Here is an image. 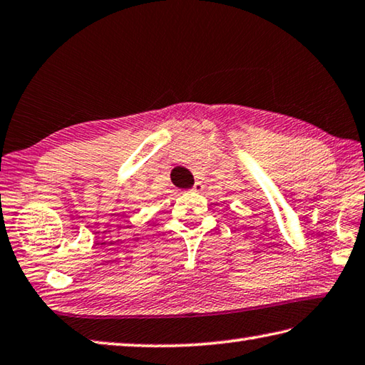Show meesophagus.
I'll list each match as a JSON object with an SVG mask.
<instances>
[{
	"label": "esophagus",
	"mask_w": 365,
	"mask_h": 365,
	"mask_svg": "<svg viewBox=\"0 0 365 365\" xmlns=\"http://www.w3.org/2000/svg\"><path fill=\"white\" fill-rule=\"evenodd\" d=\"M202 188H204V185H202L201 182H196V183L193 185V188H191L190 191H193V193H201Z\"/></svg>",
	"instance_id": "esophagus-1"
}]
</instances>
